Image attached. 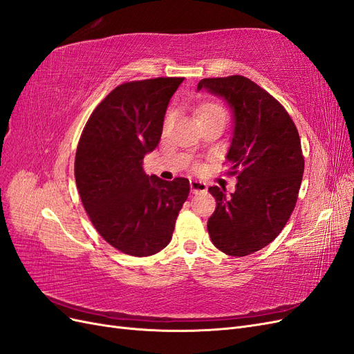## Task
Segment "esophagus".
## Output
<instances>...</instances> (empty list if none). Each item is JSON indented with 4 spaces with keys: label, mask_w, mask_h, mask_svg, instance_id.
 Returning <instances> with one entry per match:
<instances>
[{
    "label": "esophagus",
    "mask_w": 354,
    "mask_h": 354,
    "mask_svg": "<svg viewBox=\"0 0 354 354\" xmlns=\"http://www.w3.org/2000/svg\"><path fill=\"white\" fill-rule=\"evenodd\" d=\"M190 190H192V194H198V192H205L207 185L201 180L194 178V180H190Z\"/></svg>",
    "instance_id": "obj_1"
}]
</instances>
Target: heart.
Instances as JSON below:
<instances>
[{
    "instance_id": "heart-1",
    "label": "heart",
    "mask_w": 354,
    "mask_h": 354,
    "mask_svg": "<svg viewBox=\"0 0 354 354\" xmlns=\"http://www.w3.org/2000/svg\"><path fill=\"white\" fill-rule=\"evenodd\" d=\"M217 111H223L218 104H212V103H207L201 106V108L198 109L196 112V116H201V115H205V113H211V112H217Z\"/></svg>"
}]
</instances>
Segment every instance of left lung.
Segmentation results:
<instances>
[{
    "mask_svg": "<svg viewBox=\"0 0 354 354\" xmlns=\"http://www.w3.org/2000/svg\"><path fill=\"white\" fill-rule=\"evenodd\" d=\"M221 97L233 118L226 155L236 190L209 187L217 207L208 233L220 251L250 255L269 245L291 217L304 173L301 142L283 106L251 80L233 75L205 78L198 91Z\"/></svg>",
    "mask_w": 354,
    "mask_h": 354,
    "instance_id": "obj_1",
    "label": "left lung"
}]
</instances>
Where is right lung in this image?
I'll return each mask as SVG.
<instances>
[{"mask_svg": "<svg viewBox=\"0 0 354 354\" xmlns=\"http://www.w3.org/2000/svg\"><path fill=\"white\" fill-rule=\"evenodd\" d=\"M185 78L125 82L111 91L85 125L75 180L93 226L113 248L134 257L164 250L189 180L167 181L143 171L162 134L169 99Z\"/></svg>", "mask_w": 354, "mask_h": 354, "instance_id": "1", "label": "right lung"}]
</instances>
